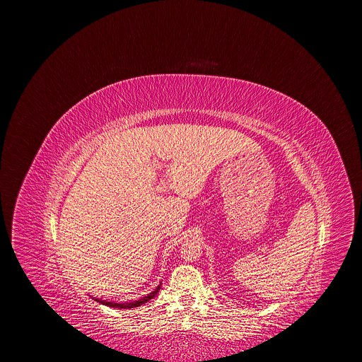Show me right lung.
<instances>
[{
  "instance_id": "add662e5",
  "label": "right lung",
  "mask_w": 362,
  "mask_h": 362,
  "mask_svg": "<svg viewBox=\"0 0 362 362\" xmlns=\"http://www.w3.org/2000/svg\"><path fill=\"white\" fill-rule=\"evenodd\" d=\"M160 286H162V281L159 282V285L154 288L151 292H148L147 295H143L141 298L139 299H130V300H124V302H119V300H110V299H103V298H97V296H91L95 302L98 303H103L106 306H110V308H120V309H130V308H137V306H141L143 303H146L147 300L153 299L154 296L158 295V292L160 291Z\"/></svg>"
}]
</instances>
